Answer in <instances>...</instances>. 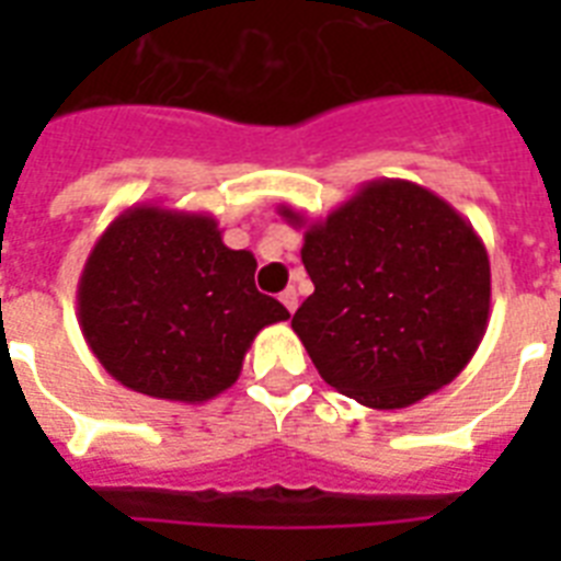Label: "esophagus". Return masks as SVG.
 <instances>
[{"label": "esophagus", "mask_w": 561, "mask_h": 561, "mask_svg": "<svg viewBox=\"0 0 561 561\" xmlns=\"http://www.w3.org/2000/svg\"><path fill=\"white\" fill-rule=\"evenodd\" d=\"M279 299H282V306L288 308L290 314H294V311H297V306H299V299H297V288H285L279 294Z\"/></svg>", "instance_id": "1"}]
</instances>
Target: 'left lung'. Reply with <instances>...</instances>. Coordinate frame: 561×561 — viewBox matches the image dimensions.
<instances>
[{
    "label": "left lung",
    "mask_w": 561,
    "mask_h": 561,
    "mask_svg": "<svg viewBox=\"0 0 561 561\" xmlns=\"http://www.w3.org/2000/svg\"><path fill=\"white\" fill-rule=\"evenodd\" d=\"M306 229L314 294L290 320L325 383L399 410L451 383L489 325V253L469 220L410 180H369Z\"/></svg>",
    "instance_id": "1"
}]
</instances>
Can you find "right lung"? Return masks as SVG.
Returning <instances> with one entry per match:
<instances>
[{"label":"right lung","instance_id":"add662e5","mask_svg":"<svg viewBox=\"0 0 561 561\" xmlns=\"http://www.w3.org/2000/svg\"><path fill=\"white\" fill-rule=\"evenodd\" d=\"M253 276L255 255L229 250L211 215L136 203L87 255L83 341L127 390L203 404L238 381L255 334L290 317Z\"/></svg>","mask_w":561,"mask_h":561}]
</instances>
